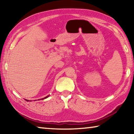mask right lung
I'll return each instance as SVG.
<instances>
[{
    "label": "right lung",
    "instance_id": "right-lung-1",
    "mask_svg": "<svg viewBox=\"0 0 134 134\" xmlns=\"http://www.w3.org/2000/svg\"><path fill=\"white\" fill-rule=\"evenodd\" d=\"M49 95H48V96H46V97H45L44 98H42V99H41L43 100V99H46V98H47V97H49ZM25 100H26V101H29L28 100H26V99H25Z\"/></svg>",
    "mask_w": 134,
    "mask_h": 134
}]
</instances>
